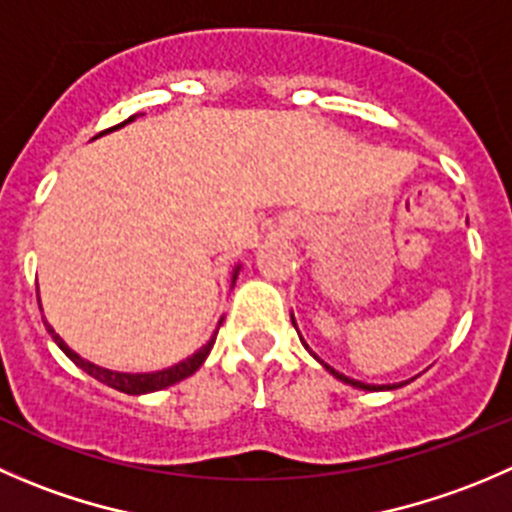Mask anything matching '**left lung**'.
Listing matches in <instances>:
<instances>
[{"instance_id":"1","label":"left lung","mask_w":512,"mask_h":512,"mask_svg":"<svg viewBox=\"0 0 512 512\" xmlns=\"http://www.w3.org/2000/svg\"><path fill=\"white\" fill-rule=\"evenodd\" d=\"M292 325H295V317H292ZM302 345H305V342H302ZM307 347V345H305ZM317 357V355H315ZM317 360H320V357H317ZM322 362V360H320ZM322 365H325V362H322ZM325 370L327 372H332V375L337 377V380H342V382H347V385H352V388H360V390H395L398 388V385H393V388H390V385H382V388H377V385H365V382H360V380H352V377H345V375H340V372L337 370H332L330 365H325Z\"/></svg>"}]
</instances>
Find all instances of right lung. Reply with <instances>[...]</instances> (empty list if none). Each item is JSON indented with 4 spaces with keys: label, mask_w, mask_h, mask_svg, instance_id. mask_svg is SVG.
I'll use <instances>...</instances> for the list:
<instances>
[{
    "label": "right lung",
    "mask_w": 512,
    "mask_h": 512,
    "mask_svg": "<svg viewBox=\"0 0 512 512\" xmlns=\"http://www.w3.org/2000/svg\"><path fill=\"white\" fill-rule=\"evenodd\" d=\"M137 114H132L130 119H124L122 124H117V127H112V130H119V127H124L127 122H132ZM112 130H104V132H112ZM102 132V135H104ZM240 270V267H237ZM237 270L235 275H232V282L237 280ZM44 325H47V332L52 335V340L57 342L59 350L64 352V355L69 357V360L74 362L77 367H82L87 375H92L94 380L104 382V385H109V388L119 390V393H127V395H145V393H155V390H165L170 388V385H175V382L185 380V377H190L192 372L200 370L202 362L207 360V355H210L212 345H215V337H212L210 342H207L205 347H200V350L195 352L192 357H187V360L177 362V365L167 367V370H160V372H114V370H107V367H99V365H92L89 360H84V357H79L77 352L72 350V347L67 345V342L62 340V337L57 335V332L52 330V325H49L47 320H44Z\"/></svg>",
    "instance_id": "right-lung-1"
}]
</instances>
